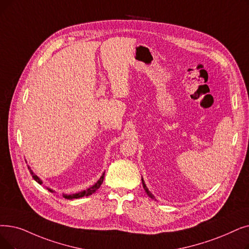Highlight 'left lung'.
Instances as JSON below:
<instances>
[{
  "instance_id": "left-lung-1",
  "label": "left lung",
  "mask_w": 249,
  "mask_h": 249,
  "mask_svg": "<svg viewBox=\"0 0 249 249\" xmlns=\"http://www.w3.org/2000/svg\"><path fill=\"white\" fill-rule=\"evenodd\" d=\"M142 185H143V188H144V190H145V192H146V194L147 196L150 197V198H153V199H155V196H153V194L150 193V191L147 189V187H146V185H145V183H144V181H143V179H142Z\"/></svg>"
}]
</instances>
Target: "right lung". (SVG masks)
<instances>
[{"instance_id": "add662e5", "label": "right lung", "mask_w": 249, "mask_h": 249, "mask_svg": "<svg viewBox=\"0 0 249 249\" xmlns=\"http://www.w3.org/2000/svg\"><path fill=\"white\" fill-rule=\"evenodd\" d=\"M28 169H29V171H30V174L32 175V178H34V179L38 183V184H42V181L35 174L34 172H32V171L30 170L29 167H28ZM104 177H105V173L101 176V178L98 180V182L94 183V185H92L91 187L88 188L86 190L80 191V192H78V193H74V194H63V197L67 198V199H74V198H80V197H83V196H91L92 193H94L96 190H98V189L100 188V186L102 185V183H103V181H104ZM48 190L51 191V192H53V191L52 189H50V188H48Z\"/></svg>"}]
</instances>
